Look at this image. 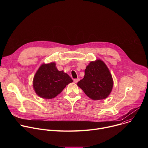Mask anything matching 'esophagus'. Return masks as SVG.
Here are the masks:
<instances>
[{
  "mask_svg": "<svg viewBox=\"0 0 148 148\" xmlns=\"http://www.w3.org/2000/svg\"><path fill=\"white\" fill-rule=\"evenodd\" d=\"M79 78H75V79H74V82H75V83H77V82H78V81H79Z\"/></svg>",
  "mask_w": 148,
  "mask_h": 148,
  "instance_id": "esophagus-1",
  "label": "esophagus"
}]
</instances>
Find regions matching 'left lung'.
<instances>
[{
    "instance_id": "obj_1",
    "label": "left lung",
    "mask_w": 148,
    "mask_h": 148,
    "mask_svg": "<svg viewBox=\"0 0 148 148\" xmlns=\"http://www.w3.org/2000/svg\"><path fill=\"white\" fill-rule=\"evenodd\" d=\"M77 86L93 100L106 98L113 87L112 75L105 63L101 60L92 61L86 67L84 78Z\"/></svg>"
}]
</instances>
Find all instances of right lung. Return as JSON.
Returning <instances> with one entry per match:
<instances>
[{"label": "right lung", "instance_id": "add662e5", "mask_svg": "<svg viewBox=\"0 0 148 148\" xmlns=\"http://www.w3.org/2000/svg\"><path fill=\"white\" fill-rule=\"evenodd\" d=\"M73 79L63 71H58L54 62L43 64L33 79V87L40 97L51 99L59 94Z\"/></svg>", "mask_w": 148, "mask_h": 148}]
</instances>
